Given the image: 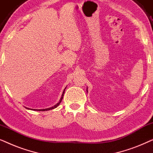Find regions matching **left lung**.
Segmentation results:
<instances>
[{
  "label": "left lung",
  "instance_id": "obj_1",
  "mask_svg": "<svg viewBox=\"0 0 153 153\" xmlns=\"http://www.w3.org/2000/svg\"><path fill=\"white\" fill-rule=\"evenodd\" d=\"M87 92H88V91H87Z\"/></svg>",
  "mask_w": 153,
  "mask_h": 153
}]
</instances>
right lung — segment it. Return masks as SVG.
Instances as JSON below:
<instances>
[{
  "mask_svg": "<svg viewBox=\"0 0 153 153\" xmlns=\"http://www.w3.org/2000/svg\"><path fill=\"white\" fill-rule=\"evenodd\" d=\"M65 89H66V88H65L64 89V91H63V93H62V97H61V98H60V101H59V102H58V103H57L56 104V105H54L53 106H52V107H51V108H45V109H36L35 111H49V110H51V109H53V108H56L57 107V106L59 105L60 104V102H61V101H62V97H63V95H64V93H65Z\"/></svg>",
  "mask_w": 153,
  "mask_h": 153,
  "instance_id": "right-lung-1",
  "label": "right lung"
}]
</instances>
